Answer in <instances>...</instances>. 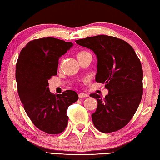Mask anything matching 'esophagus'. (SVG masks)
I'll return each instance as SVG.
<instances>
[{"mask_svg": "<svg viewBox=\"0 0 160 160\" xmlns=\"http://www.w3.org/2000/svg\"><path fill=\"white\" fill-rule=\"evenodd\" d=\"M88 95L87 94H85V93H83V92H81L78 94V98H87L88 97Z\"/></svg>", "mask_w": 160, "mask_h": 160, "instance_id": "1", "label": "esophagus"}]
</instances>
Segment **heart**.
<instances>
[{
  "instance_id": "heart-1",
  "label": "heart",
  "mask_w": 160,
  "mask_h": 160,
  "mask_svg": "<svg viewBox=\"0 0 160 160\" xmlns=\"http://www.w3.org/2000/svg\"><path fill=\"white\" fill-rule=\"evenodd\" d=\"M85 52H80L78 54V55H81V54H84V53H85Z\"/></svg>"
}]
</instances>
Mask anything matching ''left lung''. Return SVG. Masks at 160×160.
I'll return each mask as SVG.
<instances>
[{
  "label": "left lung",
  "mask_w": 160,
  "mask_h": 160,
  "mask_svg": "<svg viewBox=\"0 0 160 160\" xmlns=\"http://www.w3.org/2000/svg\"><path fill=\"white\" fill-rule=\"evenodd\" d=\"M76 43L92 50L98 58L97 82L105 83V98L91 94L98 100L92 114L94 125L104 133L123 128L136 112L143 95V69L138 57L126 41L100 35L78 39Z\"/></svg>",
  "instance_id": "obj_1"
}]
</instances>
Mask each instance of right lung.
<instances>
[{
    "mask_svg": "<svg viewBox=\"0 0 160 160\" xmlns=\"http://www.w3.org/2000/svg\"><path fill=\"white\" fill-rule=\"evenodd\" d=\"M73 43L47 37L35 39L21 50L16 64L17 91L26 113L39 130L55 135L68 121V108L78 99L75 91L54 95L48 80L58 74L59 59Z\"/></svg>",
    "mask_w": 160,
    "mask_h": 160,
    "instance_id": "add662e5",
    "label": "right lung"
}]
</instances>
